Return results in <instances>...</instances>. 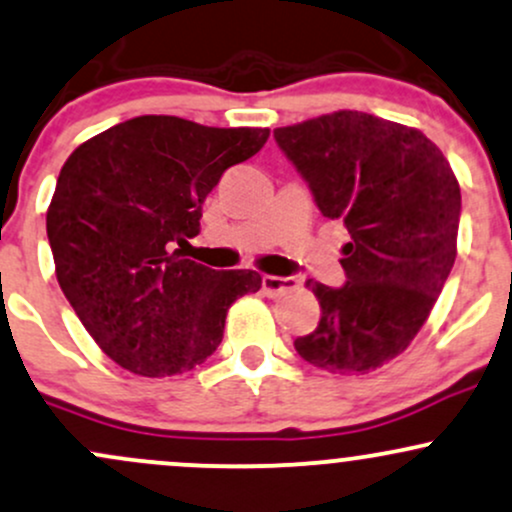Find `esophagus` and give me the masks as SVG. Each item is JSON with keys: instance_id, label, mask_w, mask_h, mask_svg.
<instances>
[{"instance_id": "obj_1", "label": "esophagus", "mask_w": 512, "mask_h": 512, "mask_svg": "<svg viewBox=\"0 0 512 512\" xmlns=\"http://www.w3.org/2000/svg\"><path fill=\"white\" fill-rule=\"evenodd\" d=\"M296 279L294 277H277V274H265L262 277V291L267 296H282L286 291H294L296 289Z\"/></svg>"}]
</instances>
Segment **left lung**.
I'll return each instance as SVG.
<instances>
[{"label": "left lung", "instance_id": "obj_1", "mask_svg": "<svg viewBox=\"0 0 512 512\" xmlns=\"http://www.w3.org/2000/svg\"><path fill=\"white\" fill-rule=\"evenodd\" d=\"M323 216L350 233L340 289L306 286L320 303L313 333L294 340L313 367L369 374L406 352L457 257L459 182L418 128L362 111H333L274 131Z\"/></svg>", "mask_w": 512, "mask_h": 512}]
</instances>
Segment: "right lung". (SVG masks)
Instances as JSON below:
<instances>
[{
  "label": "right lung",
  "mask_w": 512,
  "mask_h": 512,
  "mask_svg": "<svg viewBox=\"0 0 512 512\" xmlns=\"http://www.w3.org/2000/svg\"><path fill=\"white\" fill-rule=\"evenodd\" d=\"M267 138L269 128L138 116L67 157L46 216L55 277L119 367L153 379L189 372L221 345L235 299L260 291L257 272L209 269L184 245L221 174Z\"/></svg>",
  "instance_id": "1"
}]
</instances>
